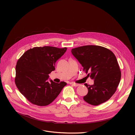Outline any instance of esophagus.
I'll return each instance as SVG.
<instances>
[{"mask_svg":"<svg viewBox=\"0 0 135 135\" xmlns=\"http://www.w3.org/2000/svg\"><path fill=\"white\" fill-rule=\"evenodd\" d=\"M70 84L74 86H78L80 85V84H76V83H70Z\"/></svg>","mask_w":135,"mask_h":135,"instance_id":"esophagus-1","label":"esophagus"}]
</instances>
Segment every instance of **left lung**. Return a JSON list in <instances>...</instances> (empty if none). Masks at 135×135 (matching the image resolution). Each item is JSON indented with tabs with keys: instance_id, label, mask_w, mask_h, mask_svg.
<instances>
[{
	"instance_id": "8db88e82",
	"label": "left lung",
	"mask_w": 135,
	"mask_h": 135,
	"mask_svg": "<svg viewBox=\"0 0 135 135\" xmlns=\"http://www.w3.org/2000/svg\"><path fill=\"white\" fill-rule=\"evenodd\" d=\"M71 53L83 70L94 79L93 85L84 84L88 90L83 99L92 105H100L110 98L121 80V71L114 54L97 45H86L71 49Z\"/></svg>"
}]
</instances>
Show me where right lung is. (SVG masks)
Here are the masks:
<instances>
[{
  "instance_id": "1",
  "label": "right lung",
  "mask_w": 135,
  "mask_h": 135,
  "mask_svg": "<svg viewBox=\"0 0 135 135\" xmlns=\"http://www.w3.org/2000/svg\"><path fill=\"white\" fill-rule=\"evenodd\" d=\"M67 48L35 47L25 52L16 63L15 84L20 92L32 104L44 106L51 103L67 85L49 81L55 70V63Z\"/></svg>"
}]
</instances>
